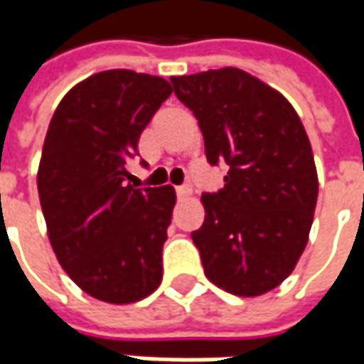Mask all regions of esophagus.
Returning a JSON list of instances; mask_svg holds the SVG:
<instances>
[{
	"instance_id": "obj_1",
	"label": "esophagus",
	"mask_w": 364,
	"mask_h": 364,
	"mask_svg": "<svg viewBox=\"0 0 364 364\" xmlns=\"http://www.w3.org/2000/svg\"><path fill=\"white\" fill-rule=\"evenodd\" d=\"M176 194H178V198H188L190 194H192V188H190L188 184L178 186V188H176Z\"/></svg>"
}]
</instances>
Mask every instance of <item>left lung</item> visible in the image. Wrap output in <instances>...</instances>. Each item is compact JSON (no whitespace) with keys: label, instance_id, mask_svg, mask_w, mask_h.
Wrapping results in <instances>:
<instances>
[{"label":"left lung","instance_id":"8db88e82","mask_svg":"<svg viewBox=\"0 0 364 364\" xmlns=\"http://www.w3.org/2000/svg\"><path fill=\"white\" fill-rule=\"evenodd\" d=\"M198 119L208 164L225 161V186L203 194L206 217L192 232L206 277L253 298L277 287L306 249L318 200L314 154L282 92L239 68L172 77Z\"/></svg>","mask_w":364,"mask_h":364}]
</instances>
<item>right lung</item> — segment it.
I'll list each match as a JSON object with an SVG mask.
<instances>
[{"instance_id":"obj_1","label":"right lung","mask_w":364,"mask_h":364,"mask_svg":"<svg viewBox=\"0 0 364 364\" xmlns=\"http://www.w3.org/2000/svg\"><path fill=\"white\" fill-rule=\"evenodd\" d=\"M170 95L166 78L105 70L66 92L50 121L38 168L50 245L97 300L132 304L160 286L176 192L132 186L127 161Z\"/></svg>"}]
</instances>
